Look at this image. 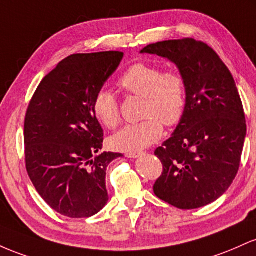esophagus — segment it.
<instances>
[{
	"label": "esophagus",
	"mask_w": 256,
	"mask_h": 256,
	"mask_svg": "<svg viewBox=\"0 0 256 256\" xmlns=\"http://www.w3.org/2000/svg\"><path fill=\"white\" fill-rule=\"evenodd\" d=\"M142 152H128V154H126V157H128V158H136V157L142 156Z\"/></svg>",
	"instance_id": "34e87169"
}]
</instances>
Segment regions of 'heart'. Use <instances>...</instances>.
Listing matches in <instances>:
<instances>
[{
	"label": "heart",
	"mask_w": 256,
	"mask_h": 256,
	"mask_svg": "<svg viewBox=\"0 0 256 256\" xmlns=\"http://www.w3.org/2000/svg\"><path fill=\"white\" fill-rule=\"evenodd\" d=\"M120 86L128 93L144 98L142 117L145 120L127 124L111 136L110 144L116 150L142 151L158 142L163 134V124L174 127L182 120L188 90L179 71H163L158 65L136 62L120 76ZM92 110L108 129L120 126V105L112 92L105 88L96 92Z\"/></svg>",
	"instance_id": "1"
}]
</instances>
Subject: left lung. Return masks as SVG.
<instances>
[{
  "label": "left lung",
  "instance_id": "1",
  "mask_svg": "<svg viewBox=\"0 0 256 256\" xmlns=\"http://www.w3.org/2000/svg\"><path fill=\"white\" fill-rule=\"evenodd\" d=\"M142 53L173 62L188 90L182 120L154 151L163 166L154 194L179 209L204 206L225 194L240 169L246 124L236 83L202 41L169 40L146 46Z\"/></svg>",
  "mask_w": 256,
  "mask_h": 256
}]
</instances>
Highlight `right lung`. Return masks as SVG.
<instances>
[{
	"label": "right lung",
	"instance_id": "1",
	"mask_svg": "<svg viewBox=\"0 0 256 256\" xmlns=\"http://www.w3.org/2000/svg\"><path fill=\"white\" fill-rule=\"evenodd\" d=\"M122 58V52L72 54L42 80L28 102V174L44 202L65 216L90 218L108 200L106 168L120 154L96 156L104 130L92 102Z\"/></svg>",
	"mask_w": 256,
	"mask_h": 256
}]
</instances>
